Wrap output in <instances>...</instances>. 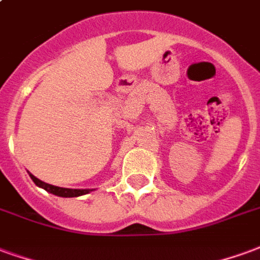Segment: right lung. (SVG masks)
I'll use <instances>...</instances> for the list:
<instances>
[{
  "instance_id": "1",
  "label": "right lung",
  "mask_w": 260,
  "mask_h": 260,
  "mask_svg": "<svg viewBox=\"0 0 260 260\" xmlns=\"http://www.w3.org/2000/svg\"><path fill=\"white\" fill-rule=\"evenodd\" d=\"M30 178L33 180V182L36 184L37 186H40L43 189H46L47 192L50 193H53V195H57V196H62V198H76V196H82V195H86V193H89L91 189H71V188H59V186H55V185H50L47 182H43L40 181L39 178H36L35 175L30 174Z\"/></svg>"
}]
</instances>
